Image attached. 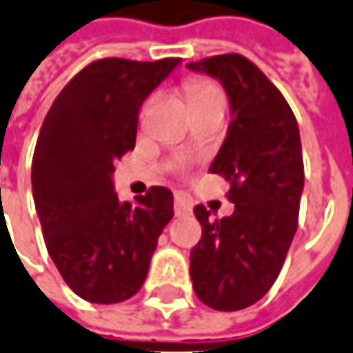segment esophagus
Here are the masks:
<instances>
[{
    "mask_svg": "<svg viewBox=\"0 0 353 353\" xmlns=\"http://www.w3.org/2000/svg\"><path fill=\"white\" fill-rule=\"evenodd\" d=\"M190 198L184 196L182 192H176V194H174V211H176V215H186V213H190Z\"/></svg>",
    "mask_w": 353,
    "mask_h": 353,
    "instance_id": "1",
    "label": "esophagus"
}]
</instances>
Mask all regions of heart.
<instances>
[{
	"label": "heart",
	"instance_id": "1",
	"mask_svg": "<svg viewBox=\"0 0 353 353\" xmlns=\"http://www.w3.org/2000/svg\"><path fill=\"white\" fill-rule=\"evenodd\" d=\"M186 94L190 99L192 107L211 103V101H225V94L213 80L192 79L186 82ZM186 161L176 163V169H186Z\"/></svg>",
	"mask_w": 353,
	"mask_h": 353
}]
</instances>
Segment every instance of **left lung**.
I'll list each match as a JSON object with an SVG mask.
<instances>
[{"mask_svg": "<svg viewBox=\"0 0 353 353\" xmlns=\"http://www.w3.org/2000/svg\"><path fill=\"white\" fill-rule=\"evenodd\" d=\"M223 82L232 121L211 172L230 184L234 213L194 208L201 240L190 252L196 296L217 311L259 302L283 269L298 228L303 190L300 128L281 90L240 53L186 65Z\"/></svg>", "mask_w": 353, "mask_h": 353, "instance_id": "obj_1", "label": "left lung"}]
</instances>
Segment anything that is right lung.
I'll use <instances>...</instances> for the list:
<instances>
[{"instance_id": "obj_1", "label": "right lung", "mask_w": 353, "mask_h": 353, "mask_svg": "<svg viewBox=\"0 0 353 353\" xmlns=\"http://www.w3.org/2000/svg\"><path fill=\"white\" fill-rule=\"evenodd\" d=\"M181 57H105L77 72L51 103L32 157V196L63 281L92 303H119L144 284L172 192L152 186L136 203L113 190L115 163L134 150L138 113Z\"/></svg>"}]
</instances>
